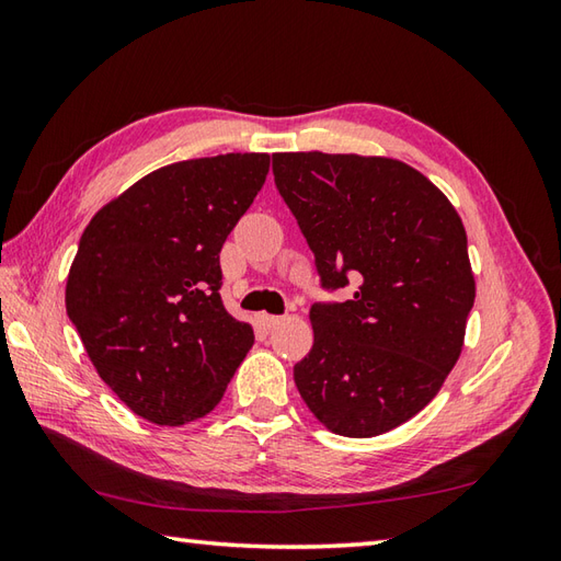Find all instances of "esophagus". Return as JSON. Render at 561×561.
Segmentation results:
<instances>
[{
	"mask_svg": "<svg viewBox=\"0 0 561 561\" xmlns=\"http://www.w3.org/2000/svg\"><path fill=\"white\" fill-rule=\"evenodd\" d=\"M257 323L265 328V330H270V328H274V325H279L282 323V316H270V313H260L257 316Z\"/></svg>",
	"mask_w": 561,
	"mask_h": 561,
	"instance_id": "34e87169",
	"label": "esophagus"
}]
</instances>
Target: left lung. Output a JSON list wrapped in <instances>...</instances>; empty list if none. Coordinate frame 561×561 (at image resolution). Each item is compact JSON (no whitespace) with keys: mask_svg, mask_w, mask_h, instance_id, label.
Wrapping results in <instances>:
<instances>
[{"mask_svg":"<svg viewBox=\"0 0 561 561\" xmlns=\"http://www.w3.org/2000/svg\"><path fill=\"white\" fill-rule=\"evenodd\" d=\"M274 185L313 250V347L294 366L330 432L386 434L424 410L456 366L474 304L458 211L412 165L356 153H274Z\"/></svg>","mask_w":561,"mask_h":561,"instance_id":"left-lung-1","label":"left lung"}]
</instances>
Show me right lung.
<instances>
[{
	"mask_svg": "<svg viewBox=\"0 0 561 561\" xmlns=\"http://www.w3.org/2000/svg\"><path fill=\"white\" fill-rule=\"evenodd\" d=\"M267 171V153L163 165L81 233L67 316L105 386L153 424L209 414L253 347L224 308L219 253Z\"/></svg>",
	"mask_w": 561,
	"mask_h": 561,
	"instance_id": "1",
	"label": "right lung"
}]
</instances>
